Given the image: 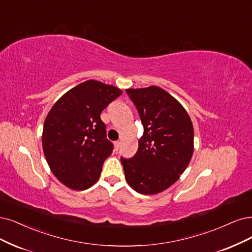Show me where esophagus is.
<instances>
[{
	"label": "esophagus",
	"mask_w": 252,
	"mask_h": 252,
	"mask_svg": "<svg viewBox=\"0 0 252 252\" xmlns=\"http://www.w3.org/2000/svg\"><path fill=\"white\" fill-rule=\"evenodd\" d=\"M114 146H115V151L119 150V146H120V142L119 141H115L114 142Z\"/></svg>",
	"instance_id": "esophagus-1"
}]
</instances>
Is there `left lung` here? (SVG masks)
Instances as JSON below:
<instances>
[{
    "label": "left lung",
    "instance_id": "left-lung-1",
    "mask_svg": "<svg viewBox=\"0 0 252 252\" xmlns=\"http://www.w3.org/2000/svg\"><path fill=\"white\" fill-rule=\"evenodd\" d=\"M144 127L131 159L121 158L127 184L153 195L168 189L187 168L194 151L191 118L181 102L158 86L126 89Z\"/></svg>",
    "mask_w": 252,
    "mask_h": 252
}]
</instances>
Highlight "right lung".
<instances>
[{
  "instance_id": "right-lung-1",
  "label": "right lung",
  "mask_w": 252,
  "mask_h": 252,
  "mask_svg": "<svg viewBox=\"0 0 252 252\" xmlns=\"http://www.w3.org/2000/svg\"><path fill=\"white\" fill-rule=\"evenodd\" d=\"M121 93L89 80L64 93L50 110L42 131L43 154L53 174L67 188L86 190L99 179L113 152L100 113Z\"/></svg>"
}]
</instances>
